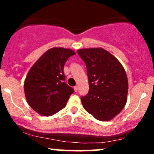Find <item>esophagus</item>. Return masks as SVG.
<instances>
[{
	"label": "esophagus",
	"instance_id": "obj_1",
	"mask_svg": "<svg viewBox=\"0 0 154 154\" xmlns=\"http://www.w3.org/2000/svg\"><path fill=\"white\" fill-rule=\"evenodd\" d=\"M74 90H75V92H77V91H78V87H77V86H75V87L74 88Z\"/></svg>",
	"mask_w": 154,
	"mask_h": 154
}]
</instances>
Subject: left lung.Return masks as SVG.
Masks as SVG:
<instances>
[{
	"instance_id": "left-lung-1",
	"label": "left lung",
	"mask_w": 154,
	"mask_h": 154,
	"mask_svg": "<svg viewBox=\"0 0 154 154\" xmlns=\"http://www.w3.org/2000/svg\"><path fill=\"white\" fill-rule=\"evenodd\" d=\"M87 67L89 92L81 97L83 107L99 121L114 119L128 100V79L122 63L102 48L77 50Z\"/></svg>"
}]
</instances>
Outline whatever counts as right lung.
<instances>
[{
  "label": "right lung",
  "mask_w": 154,
  "mask_h": 154,
  "mask_svg": "<svg viewBox=\"0 0 154 154\" xmlns=\"http://www.w3.org/2000/svg\"><path fill=\"white\" fill-rule=\"evenodd\" d=\"M75 52L54 47L37 60L24 80V95L33 110L41 116L56 114L66 106L73 88L65 83L63 66Z\"/></svg>",
  "instance_id": "obj_1"
}]
</instances>
